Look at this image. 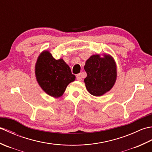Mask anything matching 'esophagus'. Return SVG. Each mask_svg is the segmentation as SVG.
Segmentation results:
<instances>
[{
    "label": "esophagus",
    "mask_w": 152,
    "mask_h": 152,
    "mask_svg": "<svg viewBox=\"0 0 152 152\" xmlns=\"http://www.w3.org/2000/svg\"><path fill=\"white\" fill-rule=\"evenodd\" d=\"M76 79H77V80H78V81H81V80H82L81 74H77V75H76Z\"/></svg>",
    "instance_id": "34e87169"
}]
</instances>
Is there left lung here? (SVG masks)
Instances as JSON below:
<instances>
[{"instance_id":"1","label":"left lung","mask_w":152,"mask_h":152,"mask_svg":"<svg viewBox=\"0 0 152 152\" xmlns=\"http://www.w3.org/2000/svg\"><path fill=\"white\" fill-rule=\"evenodd\" d=\"M93 55L86 61L84 69L86 87L90 94L101 96L114 86L117 78L116 64L110 55Z\"/></svg>"}]
</instances>
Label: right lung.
I'll use <instances>...</instances> for the list:
<instances>
[{
    "instance_id": "right-lung-1",
    "label": "right lung",
    "mask_w": 152,
    "mask_h": 152,
    "mask_svg": "<svg viewBox=\"0 0 152 152\" xmlns=\"http://www.w3.org/2000/svg\"><path fill=\"white\" fill-rule=\"evenodd\" d=\"M35 75L41 88L56 98L62 96L67 86L76 78L63 59H55L48 51H44L38 56Z\"/></svg>"
}]
</instances>
